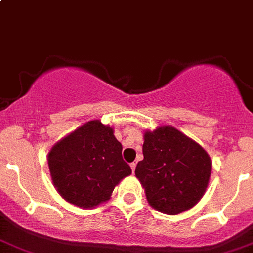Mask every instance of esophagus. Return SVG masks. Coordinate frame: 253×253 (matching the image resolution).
<instances>
[{"mask_svg": "<svg viewBox=\"0 0 253 253\" xmlns=\"http://www.w3.org/2000/svg\"><path fill=\"white\" fill-rule=\"evenodd\" d=\"M130 167H131V170H132V173H134V171H135V167H136V163H135V162L130 163Z\"/></svg>", "mask_w": 253, "mask_h": 253, "instance_id": "obj_1", "label": "esophagus"}]
</instances>
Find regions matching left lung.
<instances>
[{
    "mask_svg": "<svg viewBox=\"0 0 253 253\" xmlns=\"http://www.w3.org/2000/svg\"><path fill=\"white\" fill-rule=\"evenodd\" d=\"M144 160L135 175L145 189L148 205L175 215L194 207L210 183L212 161L201 145L171 126L146 130Z\"/></svg>",
    "mask_w": 253,
    "mask_h": 253,
    "instance_id": "8db88e82",
    "label": "left lung"
}]
</instances>
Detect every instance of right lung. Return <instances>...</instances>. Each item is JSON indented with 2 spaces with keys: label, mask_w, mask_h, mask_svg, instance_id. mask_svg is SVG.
Here are the masks:
<instances>
[{
  "label": "right lung",
  "mask_w": 253,
  "mask_h": 253,
  "mask_svg": "<svg viewBox=\"0 0 253 253\" xmlns=\"http://www.w3.org/2000/svg\"><path fill=\"white\" fill-rule=\"evenodd\" d=\"M122 148L108 124L100 119L83 124L49 150L47 163L54 189L80 208L107 202L114 187L131 174Z\"/></svg>",
  "instance_id": "right-lung-1"
}]
</instances>
